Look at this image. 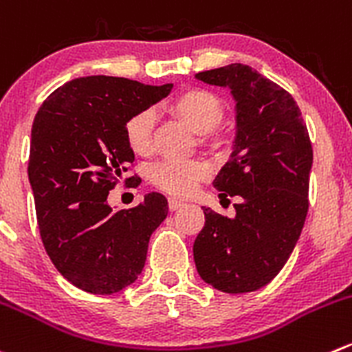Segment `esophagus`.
I'll return each mask as SVG.
<instances>
[{
    "mask_svg": "<svg viewBox=\"0 0 352 352\" xmlns=\"http://www.w3.org/2000/svg\"><path fill=\"white\" fill-rule=\"evenodd\" d=\"M182 206H184L182 201L173 199V197H170V199H168V208H170V211H175V210H179V208H182Z\"/></svg>",
    "mask_w": 352,
    "mask_h": 352,
    "instance_id": "34e87169",
    "label": "esophagus"
}]
</instances>
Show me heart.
Returning a JSON list of instances; mask_svg holds the SVG:
<instances>
[{
  "label": "heart",
  "instance_id": "1",
  "mask_svg": "<svg viewBox=\"0 0 352 352\" xmlns=\"http://www.w3.org/2000/svg\"><path fill=\"white\" fill-rule=\"evenodd\" d=\"M170 110L186 122L196 134H210L221 124L225 115L223 103L206 89H187L173 100ZM155 113L141 110L127 118L124 134L132 153L146 156L151 153V134ZM210 175V166L201 160L177 162L163 160L149 170V180L158 189L177 197H187L196 190L197 184Z\"/></svg>",
  "mask_w": 352,
  "mask_h": 352
}]
</instances>
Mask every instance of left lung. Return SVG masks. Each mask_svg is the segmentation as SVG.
<instances>
[{
  "label": "left lung",
  "instance_id": "obj_1",
  "mask_svg": "<svg viewBox=\"0 0 352 352\" xmlns=\"http://www.w3.org/2000/svg\"><path fill=\"white\" fill-rule=\"evenodd\" d=\"M230 89L235 139L214 179L220 199L241 197L235 217L203 208L204 227L194 241L199 277L227 294L252 292L284 268L308 214L313 149L294 98L251 67L232 63L196 74Z\"/></svg>",
  "mask_w": 352,
  "mask_h": 352
}]
</instances>
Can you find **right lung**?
<instances>
[{
	"label": "right lung",
	"mask_w": 352,
	"mask_h": 352,
	"mask_svg": "<svg viewBox=\"0 0 352 352\" xmlns=\"http://www.w3.org/2000/svg\"><path fill=\"white\" fill-rule=\"evenodd\" d=\"M172 87L78 77L53 91L34 118L29 182L41 239L56 270L82 291L115 294L144 268L149 237L168 213L166 197L149 192L120 211L107 199L134 162L125 122Z\"/></svg>",
	"instance_id": "obj_1"
}]
</instances>
